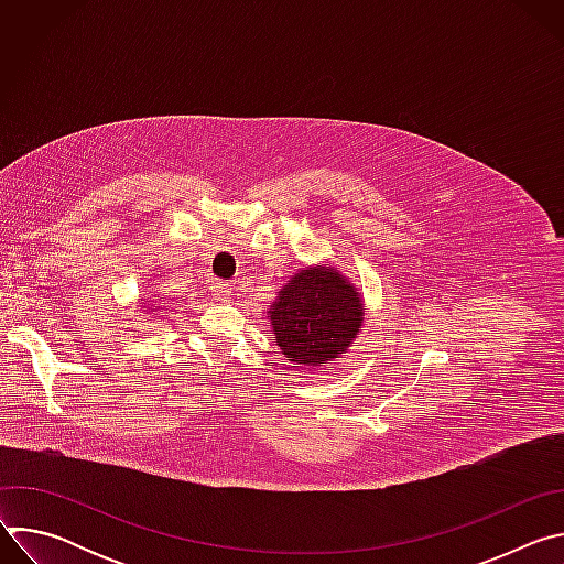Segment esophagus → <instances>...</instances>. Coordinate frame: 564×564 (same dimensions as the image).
<instances>
[{
	"label": "esophagus",
	"mask_w": 564,
	"mask_h": 564,
	"mask_svg": "<svg viewBox=\"0 0 564 564\" xmlns=\"http://www.w3.org/2000/svg\"><path fill=\"white\" fill-rule=\"evenodd\" d=\"M212 292H214V296H216L218 301H227V299L231 296L234 288H231V283H227V281H216V283L212 285Z\"/></svg>",
	"instance_id": "1"
}]
</instances>
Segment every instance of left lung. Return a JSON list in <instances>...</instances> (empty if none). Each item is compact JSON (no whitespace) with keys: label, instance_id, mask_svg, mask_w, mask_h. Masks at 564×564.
<instances>
[{"label":"left lung","instance_id":"1","mask_svg":"<svg viewBox=\"0 0 564 564\" xmlns=\"http://www.w3.org/2000/svg\"><path fill=\"white\" fill-rule=\"evenodd\" d=\"M276 346L292 364L321 366L337 359L359 333V292L335 270H303L272 305Z\"/></svg>","mask_w":564,"mask_h":564}]
</instances>
